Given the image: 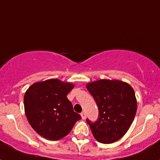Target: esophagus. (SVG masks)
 <instances>
[{
  "label": "esophagus",
  "instance_id": "1",
  "mask_svg": "<svg viewBox=\"0 0 160 160\" xmlns=\"http://www.w3.org/2000/svg\"><path fill=\"white\" fill-rule=\"evenodd\" d=\"M81 116H82V119H85V118H86V113L82 112L81 113Z\"/></svg>",
  "mask_w": 160,
  "mask_h": 160
}]
</instances>
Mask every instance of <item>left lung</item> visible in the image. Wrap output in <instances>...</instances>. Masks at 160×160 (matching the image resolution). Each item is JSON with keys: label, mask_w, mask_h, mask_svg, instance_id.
<instances>
[{"label": "left lung", "mask_w": 160, "mask_h": 160, "mask_svg": "<svg viewBox=\"0 0 160 160\" xmlns=\"http://www.w3.org/2000/svg\"><path fill=\"white\" fill-rule=\"evenodd\" d=\"M95 100L98 118H87L94 138L102 143H112L125 135L136 114L135 91L128 83L118 80H99L87 84Z\"/></svg>", "instance_id": "1"}]
</instances>
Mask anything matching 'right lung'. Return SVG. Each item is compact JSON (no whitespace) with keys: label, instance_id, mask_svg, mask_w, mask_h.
I'll return each mask as SVG.
<instances>
[{"label":"right lung","instance_id":"obj_1","mask_svg":"<svg viewBox=\"0 0 160 160\" xmlns=\"http://www.w3.org/2000/svg\"><path fill=\"white\" fill-rule=\"evenodd\" d=\"M73 85L49 79L32 85L24 96L25 115L41 136L58 140L67 135L81 115L66 96Z\"/></svg>","mask_w":160,"mask_h":160}]
</instances>
